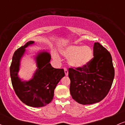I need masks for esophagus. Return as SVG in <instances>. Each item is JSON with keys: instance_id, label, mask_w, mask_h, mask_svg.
Instances as JSON below:
<instances>
[{"instance_id": "1", "label": "esophagus", "mask_w": 125, "mask_h": 125, "mask_svg": "<svg viewBox=\"0 0 125 125\" xmlns=\"http://www.w3.org/2000/svg\"><path fill=\"white\" fill-rule=\"evenodd\" d=\"M64 73H65L66 76H68V71L66 68H64Z\"/></svg>"}]
</instances>
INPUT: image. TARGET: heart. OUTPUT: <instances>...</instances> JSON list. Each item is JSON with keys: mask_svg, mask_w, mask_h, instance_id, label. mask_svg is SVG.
<instances>
[{"mask_svg": "<svg viewBox=\"0 0 125 125\" xmlns=\"http://www.w3.org/2000/svg\"><path fill=\"white\" fill-rule=\"evenodd\" d=\"M61 54L64 57L69 58V64L75 68H81L86 66L92 59L94 52L88 46L70 44L63 49ZM54 58L58 59L59 56L54 54Z\"/></svg>", "mask_w": 125, "mask_h": 125, "instance_id": "heart-1", "label": "heart"}]
</instances>
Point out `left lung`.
Here are the masks:
<instances>
[{
  "mask_svg": "<svg viewBox=\"0 0 125 125\" xmlns=\"http://www.w3.org/2000/svg\"><path fill=\"white\" fill-rule=\"evenodd\" d=\"M94 58L85 66L69 69L70 92L79 104L99 102L108 94L115 76L111 54L99 43L94 46Z\"/></svg>",
  "mask_w": 125,
  "mask_h": 125,
  "instance_id": "8db88e82",
  "label": "left lung"
}]
</instances>
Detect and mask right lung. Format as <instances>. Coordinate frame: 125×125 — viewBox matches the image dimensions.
Returning <instances> with one entry per match:
<instances>
[{
	"label": "right lung",
	"mask_w": 125,
	"mask_h": 125,
	"mask_svg": "<svg viewBox=\"0 0 125 125\" xmlns=\"http://www.w3.org/2000/svg\"><path fill=\"white\" fill-rule=\"evenodd\" d=\"M35 43L29 41L14 53L10 67L13 87L20 100L31 107H43L49 104L54 96V90L59 82L64 76L63 69H55L50 63L51 54L46 51H40L35 56L38 68L32 78L23 81L19 77L21 59L27 47Z\"/></svg>",
	"instance_id": "obj_1"
}]
</instances>
